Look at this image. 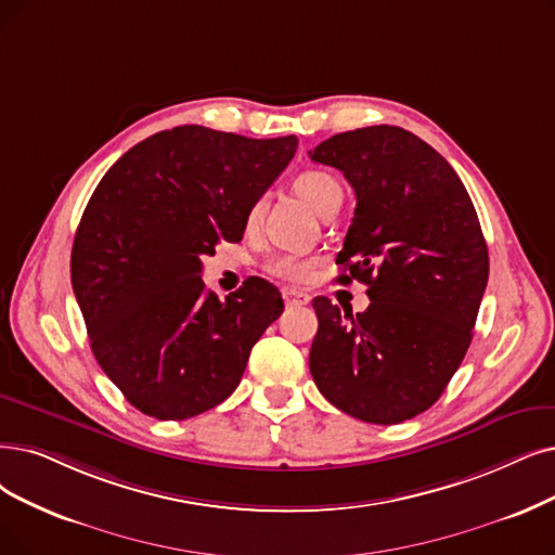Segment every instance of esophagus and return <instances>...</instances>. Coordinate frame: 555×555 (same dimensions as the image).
<instances>
[{"label":"esophagus","instance_id":"obj_1","mask_svg":"<svg viewBox=\"0 0 555 555\" xmlns=\"http://www.w3.org/2000/svg\"><path fill=\"white\" fill-rule=\"evenodd\" d=\"M282 298L289 307H302V305H309V300H312V298H309V294L296 292V289H284Z\"/></svg>","mask_w":555,"mask_h":555}]
</instances>
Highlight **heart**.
<instances>
[{
  "mask_svg": "<svg viewBox=\"0 0 555 555\" xmlns=\"http://www.w3.org/2000/svg\"><path fill=\"white\" fill-rule=\"evenodd\" d=\"M294 186L305 197L307 205L319 214H323L327 205H332L337 201V197L344 195L341 184L325 170H305V172H300L294 180ZM261 209H263L261 201H257L250 207L248 225L257 223L259 216H261ZM312 269H314V261H309L300 255H292V253L275 255V257L266 261V271H269L275 278L286 280V282H305L309 278V273H312Z\"/></svg>",
  "mask_w": 555,
  "mask_h": 555,
  "instance_id": "obj_1",
  "label": "heart"
}]
</instances>
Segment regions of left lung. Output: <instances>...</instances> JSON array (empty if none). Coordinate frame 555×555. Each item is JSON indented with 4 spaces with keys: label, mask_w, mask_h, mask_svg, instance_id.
Listing matches in <instances>:
<instances>
[{
    "label": "left lung",
    "mask_w": 555,
    "mask_h": 555,
    "mask_svg": "<svg viewBox=\"0 0 555 555\" xmlns=\"http://www.w3.org/2000/svg\"><path fill=\"white\" fill-rule=\"evenodd\" d=\"M358 197L337 263L371 305L314 298L309 371L327 401L366 424H401L435 405L474 337L490 257L472 197L451 164L412 131L373 125L309 152Z\"/></svg>",
    "instance_id": "8db88e82"
}]
</instances>
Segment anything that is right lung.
<instances>
[{"label":"right lung","mask_w":555,"mask_h":555,"mask_svg":"<svg viewBox=\"0 0 555 555\" xmlns=\"http://www.w3.org/2000/svg\"><path fill=\"white\" fill-rule=\"evenodd\" d=\"M296 147V137L182 125L125 152L88 201L73 289L98 364L143 414L182 421L223 403L282 314L266 280L218 300L201 273L220 241H241L250 207Z\"/></svg>","instance_id":"right-lung-1"}]
</instances>
